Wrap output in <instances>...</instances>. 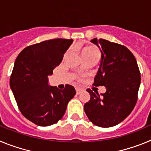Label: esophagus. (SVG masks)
<instances>
[{"label": "esophagus", "mask_w": 151, "mask_h": 151, "mask_svg": "<svg viewBox=\"0 0 151 151\" xmlns=\"http://www.w3.org/2000/svg\"><path fill=\"white\" fill-rule=\"evenodd\" d=\"M76 94H80L82 91V89H80V88H76Z\"/></svg>", "instance_id": "1"}]
</instances>
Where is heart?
Wrapping results in <instances>:
<instances>
[{"mask_svg":"<svg viewBox=\"0 0 151 151\" xmlns=\"http://www.w3.org/2000/svg\"><path fill=\"white\" fill-rule=\"evenodd\" d=\"M82 57L85 56H90V55H98L99 56V51L97 50V48H95L94 47L89 46L86 47L82 50Z\"/></svg>","mask_w":151,"mask_h":151,"instance_id":"1","label":"heart"}]
</instances>
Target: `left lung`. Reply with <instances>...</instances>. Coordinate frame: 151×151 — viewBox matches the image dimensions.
I'll return each instance as SVG.
<instances>
[{"label":"left lung","instance_id":"obj_1","mask_svg":"<svg viewBox=\"0 0 151 151\" xmlns=\"http://www.w3.org/2000/svg\"><path fill=\"white\" fill-rule=\"evenodd\" d=\"M101 52V60L94 86H105L104 94L87 89L91 95L84 110L89 120L103 128L123 121L134 109L138 100L141 73L132 53L123 45L105 39L91 41Z\"/></svg>","mask_w":151,"mask_h":151}]
</instances>
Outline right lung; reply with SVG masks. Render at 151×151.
Segmentation results:
<instances>
[{"instance_id":"right-lung-1","label":"right lung","mask_w":151,"mask_h":151,"mask_svg":"<svg viewBox=\"0 0 151 151\" xmlns=\"http://www.w3.org/2000/svg\"><path fill=\"white\" fill-rule=\"evenodd\" d=\"M73 39L47 40L26 47L16 59L10 86L18 107L29 121L48 126L63 116L76 94L72 85L63 90L48 85V76L62 62Z\"/></svg>"}]
</instances>
